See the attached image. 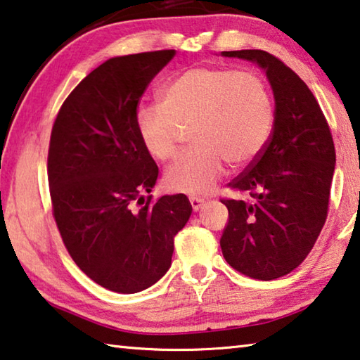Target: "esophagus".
Segmentation results:
<instances>
[{"label":"esophagus","mask_w":360,"mask_h":360,"mask_svg":"<svg viewBox=\"0 0 360 360\" xmlns=\"http://www.w3.org/2000/svg\"><path fill=\"white\" fill-rule=\"evenodd\" d=\"M205 200L202 198H198V196H190V204L193 207L194 212H198L199 209H202Z\"/></svg>","instance_id":"esophagus-1"}]
</instances>
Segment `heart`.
<instances>
[{"label": "heart", "instance_id": "b5f03b06", "mask_svg": "<svg viewBox=\"0 0 360 360\" xmlns=\"http://www.w3.org/2000/svg\"><path fill=\"white\" fill-rule=\"evenodd\" d=\"M161 104L136 113L145 151L158 161L176 153L180 128L193 126L196 143L166 172L174 191L205 194L224 174L226 161L240 167L262 153L274 128V101L261 75L228 68L193 66L175 74L160 91Z\"/></svg>", "mask_w": 360, "mask_h": 360}]
</instances>
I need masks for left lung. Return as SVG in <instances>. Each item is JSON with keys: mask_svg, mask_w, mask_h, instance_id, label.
Listing matches in <instances>:
<instances>
[{"mask_svg": "<svg viewBox=\"0 0 360 360\" xmlns=\"http://www.w3.org/2000/svg\"><path fill=\"white\" fill-rule=\"evenodd\" d=\"M256 63L275 98L274 129L262 153L229 186L248 200L223 199L229 221L223 256L237 272L270 281L300 266L329 210L335 147L323 110L297 74L264 50L221 52Z\"/></svg>", "mask_w": 360, "mask_h": 360, "instance_id": "1", "label": "left lung"}]
</instances>
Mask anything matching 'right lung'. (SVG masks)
<instances>
[{"label":"right lung","instance_id":"obj_1","mask_svg":"<svg viewBox=\"0 0 360 360\" xmlns=\"http://www.w3.org/2000/svg\"><path fill=\"white\" fill-rule=\"evenodd\" d=\"M174 55L156 50L107 60L66 98L50 136V199L63 243L82 272L113 292L155 285L191 217L185 194L156 202L142 196L155 186L158 166L139 141L137 105Z\"/></svg>","mask_w":360,"mask_h":360}]
</instances>
